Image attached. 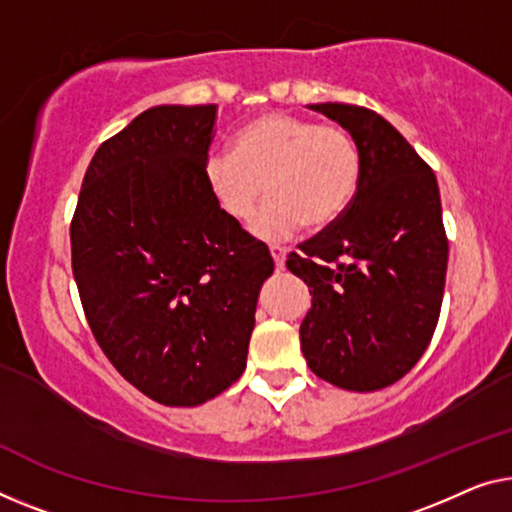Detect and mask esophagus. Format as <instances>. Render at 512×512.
Listing matches in <instances>:
<instances>
[{
  "label": "esophagus",
  "instance_id": "obj_1",
  "mask_svg": "<svg viewBox=\"0 0 512 512\" xmlns=\"http://www.w3.org/2000/svg\"><path fill=\"white\" fill-rule=\"evenodd\" d=\"M269 250H271L273 262H276V269H285V257H287L285 248H280V246H271Z\"/></svg>",
  "mask_w": 512,
  "mask_h": 512
}]
</instances>
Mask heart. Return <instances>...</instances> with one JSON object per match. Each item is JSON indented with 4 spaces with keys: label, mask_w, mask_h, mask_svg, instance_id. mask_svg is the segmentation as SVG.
<instances>
[{
    "label": "heart",
    "mask_w": 512,
    "mask_h": 512,
    "mask_svg": "<svg viewBox=\"0 0 512 512\" xmlns=\"http://www.w3.org/2000/svg\"><path fill=\"white\" fill-rule=\"evenodd\" d=\"M204 179L218 207L236 223L250 220L266 186L271 200L250 232L278 241L303 225L326 230L342 218L361 179V154L345 128L269 112L236 133L234 151H211Z\"/></svg>",
    "instance_id": "heart-1"
}]
</instances>
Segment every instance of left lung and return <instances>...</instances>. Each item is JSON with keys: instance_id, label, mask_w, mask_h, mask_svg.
<instances>
[{"instance_id": "1", "label": "left lung", "mask_w": 512, "mask_h": 512, "mask_svg": "<svg viewBox=\"0 0 512 512\" xmlns=\"http://www.w3.org/2000/svg\"><path fill=\"white\" fill-rule=\"evenodd\" d=\"M308 108L354 137L361 179L342 218L287 259L312 294L301 352L329 384L379 391L414 368L437 329L448 264L437 177L377 112Z\"/></svg>"}]
</instances>
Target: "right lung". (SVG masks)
<instances>
[{
  "instance_id": "add662e5",
  "label": "right lung",
  "mask_w": 512,
  "mask_h": 512,
  "mask_svg": "<svg viewBox=\"0 0 512 512\" xmlns=\"http://www.w3.org/2000/svg\"><path fill=\"white\" fill-rule=\"evenodd\" d=\"M218 105H156L103 142L71 223L91 333L126 381L197 407L246 370L273 257L225 216L204 160Z\"/></svg>"
}]
</instances>
